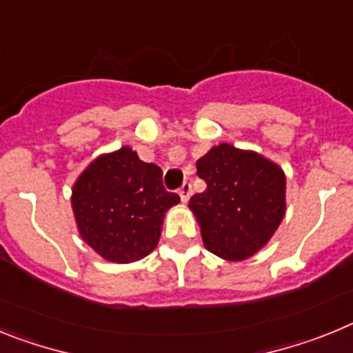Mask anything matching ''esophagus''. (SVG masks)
Returning a JSON list of instances; mask_svg holds the SVG:
<instances>
[{
  "label": "esophagus",
  "instance_id": "esophagus-1",
  "mask_svg": "<svg viewBox=\"0 0 353 353\" xmlns=\"http://www.w3.org/2000/svg\"><path fill=\"white\" fill-rule=\"evenodd\" d=\"M179 194L180 198H182L183 203H187V199H189V196H191V183L183 182L182 187L179 189Z\"/></svg>",
  "mask_w": 353,
  "mask_h": 353
}]
</instances>
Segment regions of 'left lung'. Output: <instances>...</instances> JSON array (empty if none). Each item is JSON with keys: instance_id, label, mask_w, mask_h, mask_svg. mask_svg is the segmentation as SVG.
Returning <instances> with one entry per match:
<instances>
[{"instance_id": "obj_1", "label": "left lung", "mask_w": 353, "mask_h": 353, "mask_svg": "<svg viewBox=\"0 0 353 353\" xmlns=\"http://www.w3.org/2000/svg\"><path fill=\"white\" fill-rule=\"evenodd\" d=\"M207 189L189 208L201 228L205 248L215 256L240 261L260 251L285 217L283 170L256 152L221 143L196 162Z\"/></svg>"}]
</instances>
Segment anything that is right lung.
I'll use <instances>...</instances> for the list:
<instances>
[{"label": "right lung", "mask_w": 353, "mask_h": 353, "mask_svg": "<svg viewBox=\"0 0 353 353\" xmlns=\"http://www.w3.org/2000/svg\"><path fill=\"white\" fill-rule=\"evenodd\" d=\"M180 196L162 185V170L130 146L97 157L72 189L83 240L104 260L130 263L157 248L168 208Z\"/></svg>", "instance_id": "1"}]
</instances>
